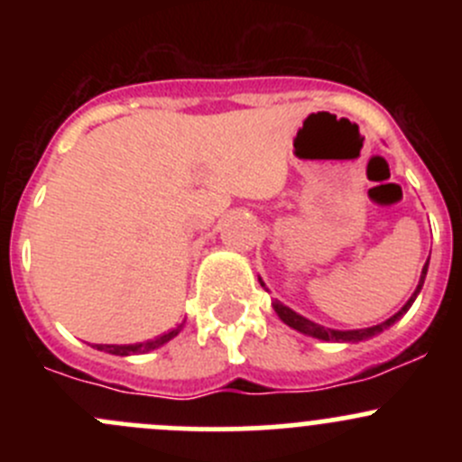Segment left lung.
<instances>
[{"label":"left lung","instance_id":"obj_1","mask_svg":"<svg viewBox=\"0 0 462 462\" xmlns=\"http://www.w3.org/2000/svg\"><path fill=\"white\" fill-rule=\"evenodd\" d=\"M427 265H430V261H427L425 268H422L420 283H418V288H416V292H413L411 300H409L407 304H404L402 309H400L398 313L393 315V318L386 319V321H382V324H377V326H371V328H360V330H333V328H324V326H319V324H315V321H310V319L301 318V315H297L295 310H291V309H288V306L279 304V301H274L273 306H274V310H277L279 318H282L283 321H286V324L291 326V328L300 330V333L310 335V337L326 339V342H360V339L374 337V335L382 333V330H384L386 326H391V324H393V321H398L400 318H402L404 313H407L409 306L413 304V300H416V295H418V292H420L422 283H425V277H427ZM261 286H263V283H261Z\"/></svg>","mask_w":462,"mask_h":462}]
</instances>
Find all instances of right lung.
Instances as JSON below:
<instances>
[{"label": "right lung", "instance_id": "1", "mask_svg": "<svg viewBox=\"0 0 462 462\" xmlns=\"http://www.w3.org/2000/svg\"><path fill=\"white\" fill-rule=\"evenodd\" d=\"M180 328H183V326H176V328L167 330V333L158 335V337L147 339V342H141V344H96V348L97 351L111 353V356H141V353H149L153 351V348L162 346L165 342H170L171 337L179 335Z\"/></svg>", "mask_w": 462, "mask_h": 462}]
</instances>
